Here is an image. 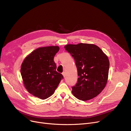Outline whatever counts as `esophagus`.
<instances>
[{
    "label": "esophagus",
    "instance_id": "esophagus-1",
    "mask_svg": "<svg viewBox=\"0 0 131 131\" xmlns=\"http://www.w3.org/2000/svg\"><path fill=\"white\" fill-rule=\"evenodd\" d=\"M62 74H63L64 78H65V76H66V75H65V72H63V73H62Z\"/></svg>",
    "mask_w": 131,
    "mask_h": 131
}]
</instances>
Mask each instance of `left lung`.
Listing matches in <instances>:
<instances>
[{"mask_svg":"<svg viewBox=\"0 0 131 131\" xmlns=\"http://www.w3.org/2000/svg\"><path fill=\"white\" fill-rule=\"evenodd\" d=\"M65 50L75 60L79 78L72 93L82 101L92 99L105 88L108 80L109 61L97 46L80 43L67 45Z\"/></svg>","mask_w":131,"mask_h":131,"instance_id":"8db88e82","label":"left lung"}]
</instances>
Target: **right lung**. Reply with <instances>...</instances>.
I'll use <instances>...</instances> for the list:
<instances>
[{"mask_svg":"<svg viewBox=\"0 0 131 131\" xmlns=\"http://www.w3.org/2000/svg\"><path fill=\"white\" fill-rule=\"evenodd\" d=\"M59 50L58 46L38 48L22 64L20 73L25 88L41 99L52 95L64 78L63 75L56 71V64L53 60Z\"/></svg>","mask_w":131,"mask_h":131,"instance_id":"add662e5","label":"right lung"}]
</instances>
